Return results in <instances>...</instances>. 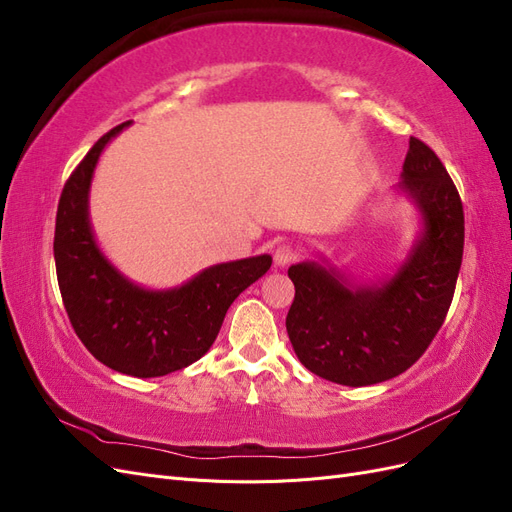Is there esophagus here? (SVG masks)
<instances>
[{
    "mask_svg": "<svg viewBox=\"0 0 512 512\" xmlns=\"http://www.w3.org/2000/svg\"><path fill=\"white\" fill-rule=\"evenodd\" d=\"M297 254H299V250H297V245L294 243H280L275 247V265L277 267H286V265H290V262L297 258Z\"/></svg>",
    "mask_w": 512,
    "mask_h": 512,
    "instance_id": "1",
    "label": "esophagus"
}]
</instances>
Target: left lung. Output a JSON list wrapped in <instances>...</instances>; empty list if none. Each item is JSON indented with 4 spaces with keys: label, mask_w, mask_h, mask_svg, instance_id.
Masks as SVG:
<instances>
[{
    "label": "left lung",
    "mask_w": 512,
    "mask_h": 512,
    "mask_svg": "<svg viewBox=\"0 0 512 512\" xmlns=\"http://www.w3.org/2000/svg\"><path fill=\"white\" fill-rule=\"evenodd\" d=\"M423 215V235L389 282L350 286L333 269H288L294 301L286 331L312 374L344 386L391 380L429 348L451 307L463 256V205L444 164L410 136L401 173Z\"/></svg>",
    "instance_id": "1"
}]
</instances>
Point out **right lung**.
<instances>
[{
  "mask_svg": "<svg viewBox=\"0 0 512 512\" xmlns=\"http://www.w3.org/2000/svg\"><path fill=\"white\" fill-rule=\"evenodd\" d=\"M130 121L106 132L72 170L55 220V269L61 299L85 348L134 378H158L192 365L218 337L239 294L271 267V256L222 262L170 290H145L104 258L89 224L87 198L102 149Z\"/></svg>",
  "mask_w": 512,
  "mask_h": 512,
  "instance_id": "right-lung-1",
  "label": "right lung"
}]
</instances>
